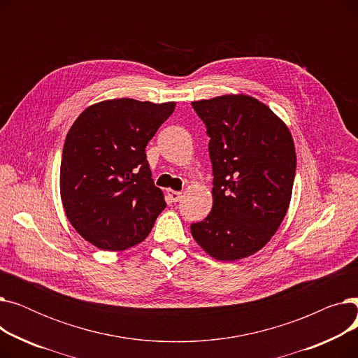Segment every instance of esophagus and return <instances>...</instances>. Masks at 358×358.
Here are the masks:
<instances>
[{
	"mask_svg": "<svg viewBox=\"0 0 358 358\" xmlns=\"http://www.w3.org/2000/svg\"><path fill=\"white\" fill-rule=\"evenodd\" d=\"M166 196H168L169 201H173V203H176V201H178L181 199V193L180 192H174V190H166Z\"/></svg>",
	"mask_w": 358,
	"mask_h": 358,
	"instance_id": "34e87169",
	"label": "esophagus"
}]
</instances>
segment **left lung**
<instances>
[{
    "label": "left lung",
    "mask_w": 358,
    "mask_h": 358,
    "mask_svg": "<svg viewBox=\"0 0 358 358\" xmlns=\"http://www.w3.org/2000/svg\"><path fill=\"white\" fill-rule=\"evenodd\" d=\"M206 124L213 208L192 223L199 245L220 261L259 251L283 222L296 174L287 126L257 99L222 96L192 103Z\"/></svg>",
    "instance_id": "1"
}]
</instances>
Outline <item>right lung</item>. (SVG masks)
I'll return each mask as SVG.
<instances>
[{"label": "right lung", "mask_w": 358, "mask_h": 358, "mask_svg": "<svg viewBox=\"0 0 358 358\" xmlns=\"http://www.w3.org/2000/svg\"><path fill=\"white\" fill-rule=\"evenodd\" d=\"M176 103L107 100L85 108L69 129L61 161L65 213L85 241L104 251L142 242L165 209L145 148Z\"/></svg>", "instance_id": "add662e5"}]
</instances>
